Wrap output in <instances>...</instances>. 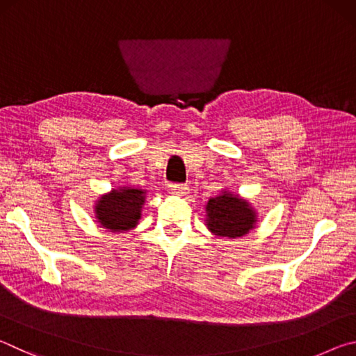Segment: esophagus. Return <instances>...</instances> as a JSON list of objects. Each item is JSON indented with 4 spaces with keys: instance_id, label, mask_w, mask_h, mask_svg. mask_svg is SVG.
Masks as SVG:
<instances>
[{
    "instance_id": "34e87169",
    "label": "esophagus",
    "mask_w": 356,
    "mask_h": 356,
    "mask_svg": "<svg viewBox=\"0 0 356 356\" xmlns=\"http://www.w3.org/2000/svg\"><path fill=\"white\" fill-rule=\"evenodd\" d=\"M170 191L174 196H186L188 195V186L184 184H172L170 185Z\"/></svg>"
}]
</instances>
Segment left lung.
I'll list each match as a JSON object with an SVG mask.
<instances>
[{"instance_id":"8db88e82","label":"left lung","mask_w":356,"mask_h":356,"mask_svg":"<svg viewBox=\"0 0 356 356\" xmlns=\"http://www.w3.org/2000/svg\"><path fill=\"white\" fill-rule=\"evenodd\" d=\"M257 225V213L251 204L222 190L218 196L210 197L206 206V226L216 237H243Z\"/></svg>"}]
</instances>
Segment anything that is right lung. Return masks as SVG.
<instances>
[{
	"instance_id": "1",
	"label": "right lung",
	"mask_w": 356,
	"mask_h": 356,
	"mask_svg": "<svg viewBox=\"0 0 356 356\" xmlns=\"http://www.w3.org/2000/svg\"><path fill=\"white\" fill-rule=\"evenodd\" d=\"M147 191L119 186L102 195L94 206L95 221L110 232H129L140 222Z\"/></svg>"
}]
</instances>
